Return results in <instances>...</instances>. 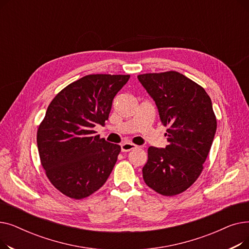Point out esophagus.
I'll use <instances>...</instances> for the list:
<instances>
[{"label":"esophagus","mask_w":249,"mask_h":249,"mask_svg":"<svg viewBox=\"0 0 249 249\" xmlns=\"http://www.w3.org/2000/svg\"><path fill=\"white\" fill-rule=\"evenodd\" d=\"M137 147H138L137 145L133 144V143H130V142H125V143H123V144H121V150L123 152H128L132 149H136Z\"/></svg>","instance_id":"obj_1"}]
</instances>
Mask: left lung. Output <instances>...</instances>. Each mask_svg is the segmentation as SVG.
Masks as SVG:
<instances>
[{
    "label": "left lung",
    "instance_id": "8db88e82",
    "mask_svg": "<svg viewBox=\"0 0 249 249\" xmlns=\"http://www.w3.org/2000/svg\"><path fill=\"white\" fill-rule=\"evenodd\" d=\"M137 77L168 127V145L148 148L143 179L160 195L180 194L197 180L212 146L217 120L211 99L201 86L175 71Z\"/></svg>",
    "mask_w": 249,
    "mask_h": 249
}]
</instances>
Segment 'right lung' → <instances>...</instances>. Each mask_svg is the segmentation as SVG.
Returning a JSON list of instances; mask_svg holds the SVG:
<instances>
[{
	"instance_id": "add662e5",
	"label": "right lung",
	"mask_w": 249,
	"mask_h": 249,
	"mask_svg": "<svg viewBox=\"0 0 249 249\" xmlns=\"http://www.w3.org/2000/svg\"><path fill=\"white\" fill-rule=\"evenodd\" d=\"M129 74H89L61 89L38 127L37 146L45 174L59 192L80 200L108 179L121 146L96 134Z\"/></svg>"
}]
</instances>
